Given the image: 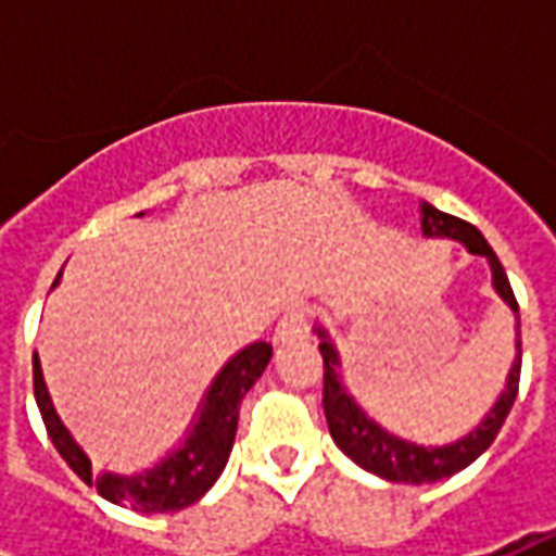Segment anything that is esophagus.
Here are the masks:
<instances>
[{
    "label": "esophagus",
    "mask_w": 556,
    "mask_h": 556,
    "mask_svg": "<svg viewBox=\"0 0 556 556\" xmlns=\"http://www.w3.org/2000/svg\"><path fill=\"white\" fill-rule=\"evenodd\" d=\"M306 333H309V327H306V315H303L301 306H291L289 313L279 318L274 339L282 345V342H291V339H306Z\"/></svg>",
    "instance_id": "esophagus-1"
}]
</instances>
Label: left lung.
<instances>
[{"instance_id": "1", "label": "left lung", "mask_w": 556, "mask_h": 556, "mask_svg": "<svg viewBox=\"0 0 556 556\" xmlns=\"http://www.w3.org/2000/svg\"><path fill=\"white\" fill-rule=\"evenodd\" d=\"M419 223H422V235L426 238H450L458 241L470 255H482L491 267V286L497 291L509 309L515 313V361L506 375L501 396L491 405L489 414L479 419L473 429L455 438L441 446H429V443H414L408 438H399L393 431H387L375 417L357 405V399L351 396V390L342 384V357H339L337 342L330 339L325 327H315L318 333V351L325 357V417L330 438L337 441L342 453L349 455L354 465L369 470L375 477L390 479V482H405V485H422V482H438L465 470L473 465L479 455L489 450L497 431L509 417L513 402L518 396V378H521V321H518V303H515L513 286L503 270L501 258L494 255L489 241L482 238L477 226H470L465 219L443 214L429 202L419 205Z\"/></svg>"}]
</instances>
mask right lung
Masks as SVG:
<instances>
[{
    "mask_svg": "<svg viewBox=\"0 0 556 556\" xmlns=\"http://www.w3.org/2000/svg\"><path fill=\"white\" fill-rule=\"evenodd\" d=\"M270 354L274 349L267 342H253L238 354H231L205 390L184 441L160 462L146 470H137V473H115V470L91 473L89 455L74 441V434L67 431L53 399H50L38 354L31 357L35 402L41 408L43 426H47V434L59 455L86 485L98 489L103 501L130 506L134 513H178L184 506L199 501L223 473V467L229 462L231 443H235V431H238L241 402L267 369Z\"/></svg>",
    "mask_w": 556,
    "mask_h": 556,
    "instance_id": "obj_1",
    "label": "right lung"
}]
</instances>
